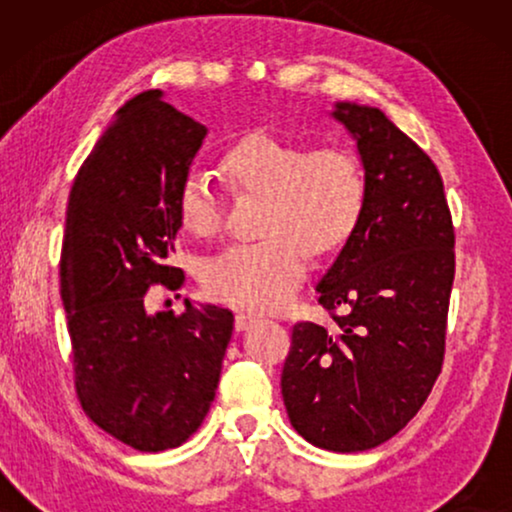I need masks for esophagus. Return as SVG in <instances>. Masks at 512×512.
I'll return each instance as SVG.
<instances>
[{
    "mask_svg": "<svg viewBox=\"0 0 512 512\" xmlns=\"http://www.w3.org/2000/svg\"><path fill=\"white\" fill-rule=\"evenodd\" d=\"M258 321V317L256 314H251V312H237L235 314V328L237 331H247L249 326H254Z\"/></svg>",
    "mask_w": 512,
    "mask_h": 512,
    "instance_id": "obj_1",
    "label": "esophagus"
}]
</instances>
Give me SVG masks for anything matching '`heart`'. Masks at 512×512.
<instances>
[{
  "label": "heart",
  "mask_w": 512,
  "mask_h": 512,
  "mask_svg": "<svg viewBox=\"0 0 512 512\" xmlns=\"http://www.w3.org/2000/svg\"><path fill=\"white\" fill-rule=\"evenodd\" d=\"M223 174L237 193L263 195L256 242L230 244L202 268V284L221 303L277 310L303 282L312 254L338 249L363 207L359 163L338 146H305L272 135H251L223 156ZM188 233L212 237L223 228L226 200L214 181L191 172L177 195Z\"/></svg>",
  "instance_id": "heart-1"
}]
</instances>
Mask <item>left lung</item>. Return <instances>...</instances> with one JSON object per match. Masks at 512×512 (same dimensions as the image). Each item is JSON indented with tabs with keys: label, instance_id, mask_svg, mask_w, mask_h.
<instances>
[{
	"label": "left lung",
	"instance_id": "obj_1",
	"mask_svg": "<svg viewBox=\"0 0 512 512\" xmlns=\"http://www.w3.org/2000/svg\"><path fill=\"white\" fill-rule=\"evenodd\" d=\"M333 116L356 139L363 207L317 284L335 326H293L282 396L307 443L363 452L417 415L443 368L454 226L438 167L380 109Z\"/></svg>",
	"mask_w": 512,
	"mask_h": 512
}]
</instances>
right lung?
<instances>
[{"mask_svg":"<svg viewBox=\"0 0 512 512\" xmlns=\"http://www.w3.org/2000/svg\"><path fill=\"white\" fill-rule=\"evenodd\" d=\"M205 125L146 90L118 109L69 191L60 296L74 387L93 422L139 452H163L200 429L216 396L233 312L149 314L146 291L179 289L170 265L179 188Z\"/></svg>","mask_w":512,"mask_h":512,"instance_id":"right-lung-1","label":"right lung"}]
</instances>
